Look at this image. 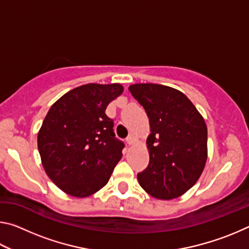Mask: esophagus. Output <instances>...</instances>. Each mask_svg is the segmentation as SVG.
Wrapping results in <instances>:
<instances>
[{
	"label": "esophagus",
	"mask_w": 249,
	"mask_h": 249,
	"mask_svg": "<svg viewBox=\"0 0 249 249\" xmlns=\"http://www.w3.org/2000/svg\"><path fill=\"white\" fill-rule=\"evenodd\" d=\"M136 142H137V137L134 136V135H129V136L126 138V142H127L129 146L134 145Z\"/></svg>",
	"instance_id": "34e87169"
}]
</instances>
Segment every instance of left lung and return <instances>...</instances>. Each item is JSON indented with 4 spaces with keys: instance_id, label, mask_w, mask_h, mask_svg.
Masks as SVG:
<instances>
[{
    "instance_id": "obj_1",
    "label": "left lung",
    "mask_w": 249,
    "mask_h": 249,
    "mask_svg": "<svg viewBox=\"0 0 249 249\" xmlns=\"http://www.w3.org/2000/svg\"><path fill=\"white\" fill-rule=\"evenodd\" d=\"M128 90L145 108L150 134L149 163L138 182L159 200L179 197L196 184L208 158V128L182 92L155 83H136Z\"/></svg>"
}]
</instances>
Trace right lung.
<instances>
[{"instance_id": "right-lung-1", "label": "right lung", "mask_w": 249, "mask_h": 249, "mask_svg": "<svg viewBox=\"0 0 249 249\" xmlns=\"http://www.w3.org/2000/svg\"><path fill=\"white\" fill-rule=\"evenodd\" d=\"M123 90L119 83H88L49 108L37 145L46 174L67 195L86 197L98 192L121 160L124 144L115 138L105 109Z\"/></svg>"}]
</instances>
